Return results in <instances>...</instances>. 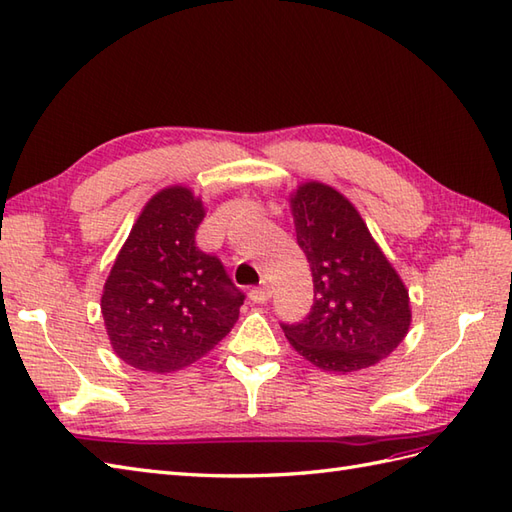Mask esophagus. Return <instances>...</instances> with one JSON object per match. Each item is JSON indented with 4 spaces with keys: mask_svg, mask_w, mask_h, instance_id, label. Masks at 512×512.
Segmentation results:
<instances>
[{
    "mask_svg": "<svg viewBox=\"0 0 512 512\" xmlns=\"http://www.w3.org/2000/svg\"><path fill=\"white\" fill-rule=\"evenodd\" d=\"M248 296H251L253 303H266V300L272 296V290H270L268 283H264V285H259V287H253V290L248 292Z\"/></svg>",
    "mask_w": 512,
    "mask_h": 512,
    "instance_id": "1",
    "label": "esophagus"
}]
</instances>
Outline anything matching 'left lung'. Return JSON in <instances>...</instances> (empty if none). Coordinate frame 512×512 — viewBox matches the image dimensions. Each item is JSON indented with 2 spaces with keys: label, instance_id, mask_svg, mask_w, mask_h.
Segmentation results:
<instances>
[{
  "label": "left lung",
  "instance_id": "left-lung-1",
  "mask_svg": "<svg viewBox=\"0 0 512 512\" xmlns=\"http://www.w3.org/2000/svg\"><path fill=\"white\" fill-rule=\"evenodd\" d=\"M290 203L311 268L313 305L303 320L281 322V329L298 355L322 370L370 368L409 331V292L337 190L309 181Z\"/></svg>",
  "mask_w": 512,
  "mask_h": 512
}]
</instances>
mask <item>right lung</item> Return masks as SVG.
Returning a JSON list of instances; mask_svg holds the SVG:
<instances>
[{"label":"right lung","instance_id":"obj_1","mask_svg":"<svg viewBox=\"0 0 512 512\" xmlns=\"http://www.w3.org/2000/svg\"><path fill=\"white\" fill-rule=\"evenodd\" d=\"M203 216V203L188 188L157 192L114 261L101 313L114 352L131 368H186L240 316L244 292L216 255L196 246Z\"/></svg>","mask_w":512,"mask_h":512}]
</instances>
